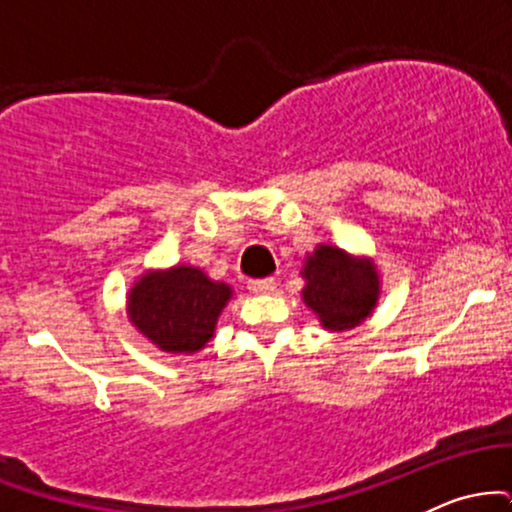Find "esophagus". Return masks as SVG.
<instances>
[{
	"label": "esophagus",
	"instance_id": "34e87169",
	"mask_svg": "<svg viewBox=\"0 0 512 512\" xmlns=\"http://www.w3.org/2000/svg\"><path fill=\"white\" fill-rule=\"evenodd\" d=\"M248 289L252 293H269L276 289V281L274 279H255V281H250Z\"/></svg>",
	"mask_w": 512,
	"mask_h": 512
}]
</instances>
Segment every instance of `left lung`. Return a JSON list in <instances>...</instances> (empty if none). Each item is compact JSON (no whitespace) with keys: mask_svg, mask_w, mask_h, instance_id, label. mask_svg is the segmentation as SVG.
<instances>
[{"mask_svg":"<svg viewBox=\"0 0 512 512\" xmlns=\"http://www.w3.org/2000/svg\"><path fill=\"white\" fill-rule=\"evenodd\" d=\"M303 301L320 315L327 330L342 332L363 322L378 301V274L339 248L320 245L303 267Z\"/></svg>","mask_w":512,"mask_h":512,"instance_id":"1","label":"left lung"}]
</instances>
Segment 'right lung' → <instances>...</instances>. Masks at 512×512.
I'll list each match as a JSON object with an SVG mask.
<instances>
[{
    "instance_id": "1",
    "label": "right lung",
    "mask_w": 512,
    "mask_h": 512,
    "mask_svg": "<svg viewBox=\"0 0 512 512\" xmlns=\"http://www.w3.org/2000/svg\"><path fill=\"white\" fill-rule=\"evenodd\" d=\"M228 298L226 284H216L199 269L175 267L139 279L129 293V320L158 349L190 354L209 342Z\"/></svg>"
}]
</instances>
